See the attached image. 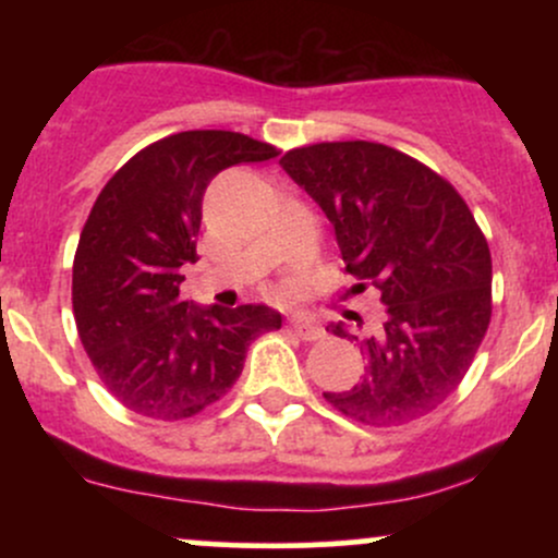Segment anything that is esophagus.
<instances>
[{"label": "esophagus", "mask_w": 558, "mask_h": 558, "mask_svg": "<svg viewBox=\"0 0 558 558\" xmlns=\"http://www.w3.org/2000/svg\"><path fill=\"white\" fill-rule=\"evenodd\" d=\"M291 328L296 330L299 338H304V341H317V338L325 336V330L319 328L312 317H304V315H296L291 317Z\"/></svg>", "instance_id": "34e87169"}]
</instances>
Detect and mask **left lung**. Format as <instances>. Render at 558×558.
<instances>
[{"label":"left lung","mask_w":558,"mask_h":558,"mask_svg":"<svg viewBox=\"0 0 558 558\" xmlns=\"http://www.w3.org/2000/svg\"><path fill=\"white\" fill-rule=\"evenodd\" d=\"M280 165L336 228L351 291L386 306L360 341L364 375L323 393L364 425H407L457 390L490 323V248L462 196L438 172L375 141L291 149Z\"/></svg>","instance_id":"8db88e82"}]
</instances>
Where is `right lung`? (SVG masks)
Wrapping results in <instances>:
<instances>
[{
	"mask_svg": "<svg viewBox=\"0 0 558 558\" xmlns=\"http://www.w3.org/2000/svg\"><path fill=\"white\" fill-rule=\"evenodd\" d=\"M278 149L233 131H183L131 157L96 196L73 262V315L96 375L131 412L194 417L239 380L246 349L283 317L181 301L204 191L230 165Z\"/></svg>",
	"mask_w": 558,
	"mask_h": 558,
	"instance_id": "right-lung-1",
	"label": "right lung"
}]
</instances>
